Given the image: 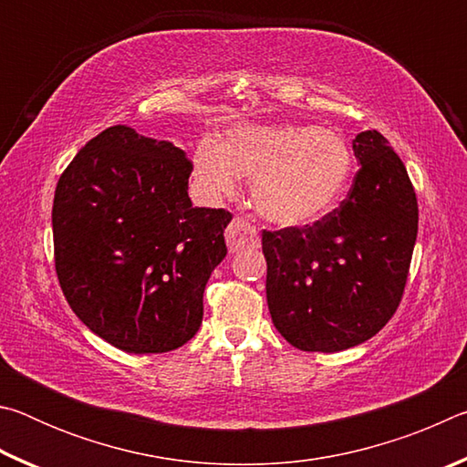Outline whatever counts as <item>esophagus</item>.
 I'll list each match as a JSON object with an SVG mask.
<instances>
[{
  "label": "esophagus",
  "mask_w": 467,
  "mask_h": 467,
  "mask_svg": "<svg viewBox=\"0 0 467 467\" xmlns=\"http://www.w3.org/2000/svg\"><path fill=\"white\" fill-rule=\"evenodd\" d=\"M226 244L231 253H239L247 247H259V234L244 218H234L226 228Z\"/></svg>",
  "instance_id": "1"
}]
</instances>
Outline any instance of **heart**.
I'll return each mask as SVG.
<instances>
[{
    "label": "heart",
    "instance_id": "1",
    "mask_svg": "<svg viewBox=\"0 0 467 467\" xmlns=\"http://www.w3.org/2000/svg\"><path fill=\"white\" fill-rule=\"evenodd\" d=\"M352 150L339 133L315 125H239L223 144L205 136L193 152V177L212 197L233 195L251 181L259 216L284 228L321 220L342 200L352 177Z\"/></svg>",
    "mask_w": 467,
    "mask_h": 467
}]
</instances>
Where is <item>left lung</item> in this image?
<instances>
[{"instance_id": "obj_1", "label": "left lung", "mask_w": 467, "mask_h": 467, "mask_svg": "<svg viewBox=\"0 0 467 467\" xmlns=\"http://www.w3.org/2000/svg\"><path fill=\"white\" fill-rule=\"evenodd\" d=\"M360 169L339 208L313 226L264 231L275 329L305 352L373 337L398 309L418 233L414 187L377 130L352 141Z\"/></svg>"}]
</instances>
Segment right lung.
<instances>
[{
	"mask_svg": "<svg viewBox=\"0 0 467 467\" xmlns=\"http://www.w3.org/2000/svg\"><path fill=\"white\" fill-rule=\"evenodd\" d=\"M192 162L172 141L128 125L99 133L59 177L55 270L92 334L130 354L183 346L203 317V290L226 257L231 212L193 208Z\"/></svg>",
	"mask_w": 467,
	"mask_h": 467,
	"instance_id": "1",
	"label": "right lung"
}]
</instances>
